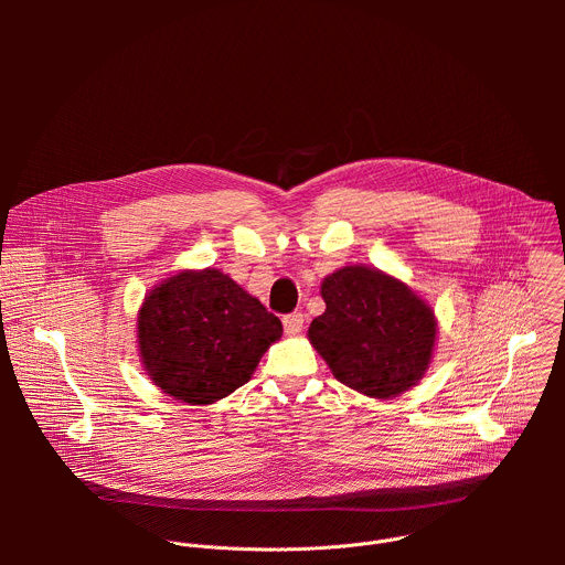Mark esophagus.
Here are the masks:
<instances>
[{
  "instance_id": "obj_1",
  "label": "esophagus",
  "mask_w": 565,
  "mask_h": 565,
  "mask_svg": "<svg viewBox=\"0 0 565 565\" xmlns=\"http://www.w3.org/2000/svg\"><path fill=\"white\" fill-rule=\"evenodd\" d=\"M303 327V315L301 312H290V315H284V331L288 335H297Z\"/></svg>"
}]
</instances>
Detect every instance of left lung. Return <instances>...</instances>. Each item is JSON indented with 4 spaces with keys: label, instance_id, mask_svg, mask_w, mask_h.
Wrapping results in <instances>:
<instances>
[{
    "label": "left lung",
    "instance_id": "1",
    "mask_svg": "<svg viewBox=\"0 0 565 565\" xmlns=\"http://www.w3.org/2000/svg\"><path fill=\"white\" fill-rule=\"evenodd\" d=\"M321 297L327 310L310 321L308 338L342 384L393 397L423 377L436 319L409 286L366 266H347L324 279Z\"/></svg>",
    "mask_w": 565,
    "mask_h": 565
}]
</instances>
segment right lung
Segmentation results:
<instances>
[{
	"instance_id": "add662e5",
	"label": "right lung",
	"mask_w": 565,
	"mask_h": 565,
	"mask_svg": "<svg viewBox=\"0 0 565 565\" xmlns=\"http://www.w3.org/2000/svg\"><path fill=\"white\" fill-rule=\"evenodd\" d=\"M281 331L277 315L212 268L170 277L138 312L149 377L192 405H210L246 384Z\"/></svg>"
}]
</instances>
